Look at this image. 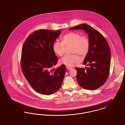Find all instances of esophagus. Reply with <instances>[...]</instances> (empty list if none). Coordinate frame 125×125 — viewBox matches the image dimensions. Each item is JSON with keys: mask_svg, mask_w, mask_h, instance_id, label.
<instances>
[{"mask_svg": "<svg viewBox=\"0 0 125 125\" xmlns=\"http://www.w3.org/2000/svg\"><path fill=\"white\" fill-rule=\"evenodd\" d=\"M66 69L67 70H71V69H72V68L69 66H66Z\"/></svg>", "mask_w": 125, "mask_h": 125, "instance_id": "1", "label": "esophagus"}]
</instances>
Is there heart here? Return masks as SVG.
Listing matches in <instances>:
<instances>
[{
	"instance_id": "b5f03b06",
	"label": "heart",
	"mask_w": 125,
	"mask_h": 125,
	"mask_svg": "<svg viewBox=\"0 0 125 125\" xmlns=\"http://www.w3.org/2000/svg\"><path fill=\"white\" fill-rule=\"evenodd\" d=\"M65 45H72V53H77L82 56H85L88 52L90 43L86 36H81L79 33L72 32L65 35L62 41H57L53 43V52L56 54L62 56L64 53ZM80 61V58L77 54H66L60 60V62L71 67Z\"/></svg>"
}]
</instances>
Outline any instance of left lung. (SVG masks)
I'll list each match as a JSON object with an SVG mask.
<instances>
[{"mask_svg":"<svg viewBox=\"0 0 125 125\" xmlns=\"http://www.w3.org/2000/svg\"><path fill=\"white\" fill-rule=\"evenodd\" d=\"M82 30L88 34L90 47L83 61L88 67L76 68L79 85L89 90H96L103 85L108 77L111 61L110 46L104 37L94 28L81 24L69 29Z\"/></svg>","mask_w":125,"mask_h":125,"instance_id":"obj_1","label":"left lung"}]
</instances>
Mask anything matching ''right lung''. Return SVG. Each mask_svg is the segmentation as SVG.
I'll list each match as a JSON object with an SVG mask.
<instances>
[{
    "instance_id": "add662e5",
    "label": "right lung",
    "mask_w": 125,
    "mask_h": 125,
    "mask_svg": "<svg viewBox=\"0 0 125 125\" xmlns=\"http://www.w3.org/2000/svg\"><path fill=\"white\" fill-rule=\"evenodd\" d=\"M61 33V30L37 31L27 38L22 46V73L33 89L43 94L50 95L57 91L64 77V64L53 68L58 59L53 51V44Z\"/></svg>"
}]
</instances>
